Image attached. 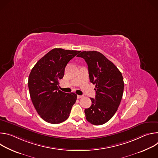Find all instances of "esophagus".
Instances as JSON below:
<instances>
[{
    "label": "esophagus",
    "mask_w": 158,
    "mask_h": 158,
    "mask_svg": "<svg viewBox=\"0 0 158 158\" xmlns=\"http://www.w3.org/2000/svg\"><path fill=\"white\" fill-rule=\"evenodd\" d=\"M77 99H80V98H82L83 97V96H80V95H77Z\"/></svg>",
    "instance_id": "esophagus-1"
}]
</instances>
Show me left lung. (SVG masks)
Masks as SVG:
<instances>
[{"instance_id":"obj_1","label":"left lung","mask_w":158,"mask_h":158,"mask_svg":"<svg viewBox=\"0 0 158 158\" xmlns=\"http://www.w3.org/2000/svg\"><path fill=\"white\" fill-rule=\"evenodd\" d=\"M77 57L83 58L88 65L89 79L96 85L95 99L84 112L88 122L102 125L116 112L123 98L124 81L117 67L98 51H83Z\"/></svg>"}]
</instances>
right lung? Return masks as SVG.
Masks as SVG:
<instances>
[{
    "instance_id": "obj_1",
    "label": "right lung",
    "mask_w": 158,
    "mask_h": 158,
    "mask_svg": "<svg viewBox=\"0 0 158 158\" xmlns=\"http://www.w3.org/2000/svg\"><path fill=\"white\" fill-rule=\"evenodd\" d=\"M80 51L52 49L35 64L29 76L30 96L37 113L51 124H59L69 118L77 94L59 89L65 67Z\"/></svg>"
}]
</instances>
